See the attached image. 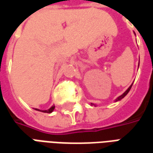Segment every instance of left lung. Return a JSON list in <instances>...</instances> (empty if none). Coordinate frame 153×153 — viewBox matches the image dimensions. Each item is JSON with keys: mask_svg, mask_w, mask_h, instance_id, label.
<instances>
[{"mask_svg": "<svg viewBox=\"0 0 153 153\" xmlns=\"http://www.w3.org/2000/svg\"><path fill=\"white\" fill-rule=\"evenodd\" d=\"M138 65H139V64H138ZM132 85H133V83H132V84H131V85H130V86L128 87V89H127V90H126V91H125V93H123L122 95H120V97H117V98L115 99V102H118V101H120V100H121L122 98H124V97H125L126 96L127 94H128V92H129V90L131 89ZM91 104H92V105H94V106H96V105H95V104H93V103H91Z\"/></svg>", "mask_w": 153, "mask_h": 153, "instance_id": "8db88e82", "label": "left lung"}]
</instances>
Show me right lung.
I'll return each mask as SVG.
<instances>
[{
    "mask_svg": "<svg viewBox=\"0 0 153 153\" xmlns=\"http://www.w3.org/2000/svg\"><path fill=\"white\" fill-rule=\"evenodd\" d=\"M54 109H55V106H52L48 110H39V109H36V108H35L36 111H42V112H45V113H51L54 111Z\"/></svg>",
    "mask_w": 153,
    "mask_h": 153,
    "instance_id": "add662e5",
    "label": "right lung"
}]
</instances>
